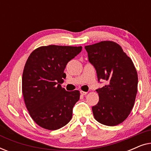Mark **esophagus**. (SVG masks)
<instances>
[{"label":"esophagus","instance_id":"obj_1","mask_svg":"<svg viewBox=\"0 0 151 151\" xmlns=\"http://www.w3.org/2000/svg\"><path fill=\"white\" fill-rule=\"evenodd\" d=\"M80 94L82 95V96H85V95L87 94V92H85V91H80Z\"/></svg>","mask_w":151,"mask_h":151}]
</instances>
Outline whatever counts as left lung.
Here are the masks:
<instances>
[{
	"mask_svg": "<svg viewBox=\"0 0 151 151\" xmlns=\"http://www.w3.org/2000/svg\"><path fill=\"white\" fill-rule=\"evenodd\" d=\"M84 48L98 82L106 81L103 87L96 89L99 102L92 107L95 119L106 126L119 124L131 113L137 92V73L133 61L112 41H102Z\"/></svg>",
	"mask_w": 151,
	"mask_h": 151,
	"instance_id": "1",
	"label": "left lung"
}]
</instances>
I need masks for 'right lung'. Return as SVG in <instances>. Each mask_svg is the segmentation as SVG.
Wrapping results in <instances>:
<instances>
[{"mask_svg": "<svg viewBox=\"0 0 151 151\" xmlns=\"http://www.w3.org/2000/svg\"><path fill=\"white\" fill-rule=\"evenodd\" d=\"M82 49L49 45L38 47L29 56L22 73V94L29 115L40 127L57 130L71 120L80 91H67L60 84L66 78V65Z\"/></svg>", "mask_w": 151, "mask_h": 151, "instance_id": "1", "label": "right lung"}]
</instances>
